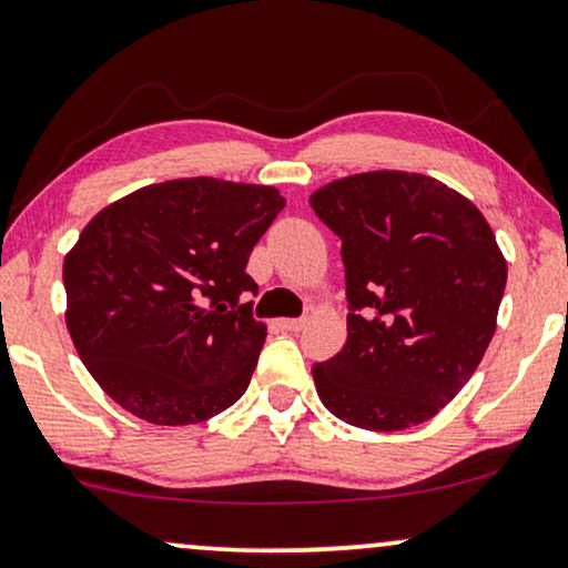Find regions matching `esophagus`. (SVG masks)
<instances>
[{
	"mask_svg": "<svg viewBox=\"0 0 568 568\" xmlns=\"http://www.w3.org/2000/svg\"><path fill=\"white\" fill-rule=\"evenodd\" d=\"M278 326L286 331H300L302 326H305V318H282L278 321Z\"/></svg>",
	"mask_w": 568,
	"mask_h": 568,
	"instance_id": "obj_1",
	"label": "esophagus"
}]
</instances>
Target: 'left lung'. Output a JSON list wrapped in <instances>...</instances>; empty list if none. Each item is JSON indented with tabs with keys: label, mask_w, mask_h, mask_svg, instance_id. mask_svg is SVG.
Returning a JSON list of instances; mask_svg holds the SVG:
<instances>
[{
	"label": "left lung",
	"mask_w": 568,
	"mask_h": 568,
	"mask_svg": "<svg viewBox=\"0 0 568 568\" xmlns=\"http://www.w3.org/2000/svg\"><path fill=\"white\" fill-rule=\"evenodd\" d=\"M342 240L347 344L313 365L331 415L365 430L436 417L496 334L506 257L467 197L415 172H365L311 195Z\"/></svg>",
	"instance_id": "left-lung-1"
}]
</instances>
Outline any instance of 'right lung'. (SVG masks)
Instances as JSON below:
<instances>
[{
	"instance_id": "obj_1",
	"label": "right lung",
	"mask_w": 568,
	"mask_h": 568,
	"mask_svg": "<svg viewBox=\"0 0 568 568\" xmlns=\"http://www.w3.org/2000/svg\"><path fill=\"white\" fill-rule=\"evenodd\" d=\"M276 187L187 176L99 211L64 257L68 331L104 392L145 423H203L245 394L266 323L247 257Z\"/></svg>"
}]
</instances>
